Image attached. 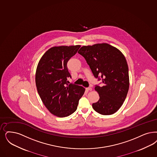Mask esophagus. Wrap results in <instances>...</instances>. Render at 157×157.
Returning a JSON list of instances; mask_svg holds the SVG:
<instances>
[{
  "label": "esophagus",
  "mask_w": 157,
  "mask_h": 157,
  "mask_svg": "<svg viewBox=\"0 0 157 157\" xmlns=\"http://www.w3.org/2000/svg\"><path fill=\"white\" fill-rule=\"evenodd\" d=\"M92 90V87H87V88H86V90H87V91H91Z\"/></svg>",
  "instance_id": "esophagus-1"
}]
</instances>
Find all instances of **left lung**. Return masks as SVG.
<instances>
[{"instance_id": "obj_1", "label": "left lung", "mask_w": 157, "mask_h": 157, "mask_svg": "<svg viewBox=\"0 0 157 157\" xmlns=\"http://www.w3.org/2000/svg\"><path fill=\"white\" fill-rule=\"evenodd\" d=\"M95 78L101 76L103 86H96L100 98L93 108L104 115L116 113L122 105L129 87L128 66L124 55L108 43L83 46L79 50Z\"/></svg>"}]
</instances>
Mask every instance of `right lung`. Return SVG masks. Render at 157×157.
Returning <instances> with one entry per match:
<instances>
[{"label":"right lung","instance_id":"add662e5","mask_svg":"<svg viewBox=\"0 0 157 157\" xmlns=\"http://www.w3.org/2000/svg\"><path fill=\"white\" fill-rule=\"evenodd\" d=\"M80 45L54 46L47 50L38 63L35 82L39 95L51 114L59 117L74 113L85 89L68 85L71 77L67 64Z\"/></svg>","mask_w":157,"mask_h":157}]
</instances>
